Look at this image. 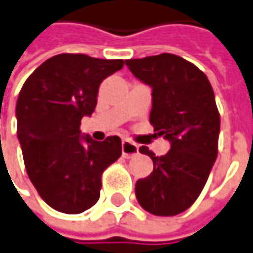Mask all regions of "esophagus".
Listing matches in <instances>:
<instances>
[{
	"mask_svg": "<svg viewBox=\"0 0 253 253\" xmlns=\"http://www.w3.org/2000/svg\"><path fill=\"white\" fill-rule=\"evenodd\" d=\"M138 152H139V148H138L135 143H132V142L128 141V139H124V141H122V155H124L125 158L133 156V155H136Z\"/></svg>",
	"mask_w": 253,
	"mask_h": 253,
	"instance_id": "obj_1",
	"label": "esophagus"
}]
</instances>
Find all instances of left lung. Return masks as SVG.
I'll return each mask as SVG.
<instances>
[{"label": "left lung", "mask_w": 253, "mask_h": 253, "mask_svg": "<svg viewBox=\"0 0 253 253\" xmlns=\"http://www.w3.org/2000/svg\"><path fill=\"white\" fill-rule=\"evenodd\" d=\"M125 64L152 87L149 122L170 141L163 156L139 148L151 156L153 171L136 181V199L153 215H177L197 200L218 155L219 112L212 87L197 66L176 54L129 59Z\"/></svg>", "instance_id": "8db88e82"}]
</instances>
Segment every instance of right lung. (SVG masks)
Wrapping results in <instances>:
<instances>
[{"mask_svg": "<svg viewBox=\"0 0 253 253\" xmlns=\"http://www.w3.org/2000/svg\"><path fill=\"white\" fill-rule=\"evenodd\" d=\"M122 66L121 59L56 54L26 79L19 91L16 133L26 173L56 211L80 214L91 209L100 199L102 171L121 156L118 136L94 141L80 135V124L94 111L102 80Z\"/></svg>", "mask_w": 253, "mask_h": 253, "instance_id": "right-lung-1", "label": "right lung"}]
</instances>
